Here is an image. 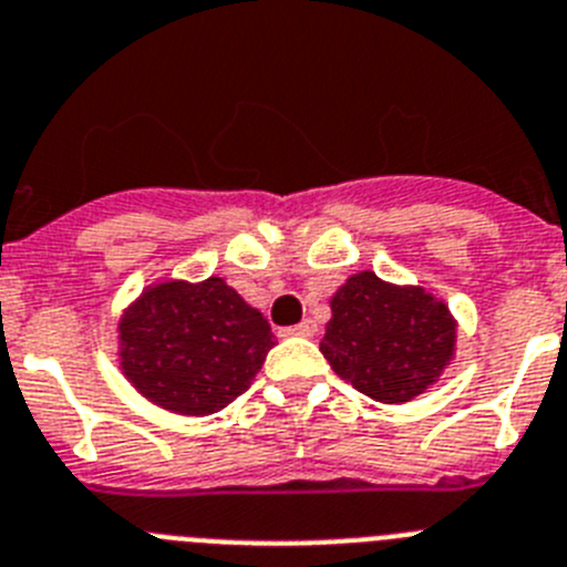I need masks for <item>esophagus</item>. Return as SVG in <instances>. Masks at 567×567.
Masks as SVG:
<instances>
[{
    "label": "esophagus",
    "mask_w": 567,
    "mask_h": 567,
    "mask_svg": "<svg viewBox=\"0 0 567 567\" xmlns=\"http://www.w3.org/2000/svg\"><path fill=\"white\" fill-rule=\"evenodd\" d=\"M285 333H288V336H313L316 324L310 319H305V321H299V324H293V328L285 330Z\"/></svg>",
    "instance_id": "esophagus-1"
}]
</instances>
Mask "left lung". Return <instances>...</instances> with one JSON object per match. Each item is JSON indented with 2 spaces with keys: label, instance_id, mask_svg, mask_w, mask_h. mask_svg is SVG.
Here are the masks:
<instances>
[{
  "label": "left lung",
  "instance_id": "left-lung-1",
  "mask_svg": "<svg viewBox=\"0 0 567 567\" xmlns=\"http://www.w3.org/2000/svg\"><path fill=\"white\" fill-rule=\"evenodd\" d=\"M321 353L359 392L404 404L435 384L455 353V319L423 288L361 271L336 290Z\"/></svg>",
  "mask_w": 567,
  "mask_h": 567
}]
</instances>
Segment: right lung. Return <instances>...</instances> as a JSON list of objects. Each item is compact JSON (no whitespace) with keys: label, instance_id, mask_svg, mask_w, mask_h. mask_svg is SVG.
Here are the masks:
<instances>
[{"label":"right lung","instance_id":"1","mask_svg":"<svg viewBox=\"0 0 567 567\" xmlns=\"http://www.w3.org/2000/svg\"><path fill=\"white\" fill-rule=\"evenodd\" d=\"M271 347V324L220 277L155 285L121 319L126 379L181 415H212L237 401Z\"/></svg>","mask_w":567,"mask_h":567}]
</instances>
